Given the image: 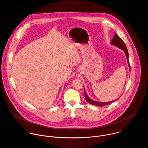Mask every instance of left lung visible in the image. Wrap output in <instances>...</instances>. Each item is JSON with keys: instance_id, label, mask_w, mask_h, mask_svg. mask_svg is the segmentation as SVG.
I'll return each mask as SVG.
<instances>
[{"instance_id": "8db88e82", "label": "left lung", "mask_w": 148, "mask_h": 148, "mask_svg": "<svg viewBox=\"0 0 148 148\" xmlns=\"http://www.w3.org/2000/svg\"><path fill=\"white\" fill-rule=\"evenodd\" d=\"M111 43L112 45H115L116 47H118L119 48L122 49L125 52V54L126 55L128 64H129V68H130V63H129V53H128V50L127 49V47H126V45L125 43L123 42V41L121 38V37L116 33L115 34L114 37L111 40ZM84 96H85L86 100L89 103H90V104H92L93 106H100V107L108 105L109 104H111V103H113L114 101H115V100H113V101H110V102H107V103H102V102H98V101H94V100H92L91 99H90L88 96V95H87V94H86V93L85 92V89H84Z\"/></svg>"}]
</instances>
